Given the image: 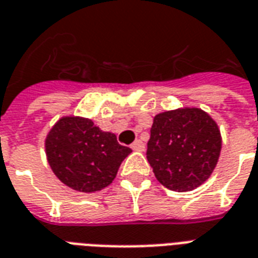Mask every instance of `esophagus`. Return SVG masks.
Masks as SVG:
<instances>
[{"label": "esophagus", "instance_id": "34e87169", "mask_svg": "<svg viewBox=\"0 0 258 258\" xmlns=\"http://www.w3.org/2000/svg\"><path fill=\"white\" fill-rule=\"evenodd\" d=\"M131 149H133L134 151H143V150H145V143H143L141 139H137V141L131 145Z\"/></svg>", "mask_w": 258, "mask_h": 258}]
</instances>
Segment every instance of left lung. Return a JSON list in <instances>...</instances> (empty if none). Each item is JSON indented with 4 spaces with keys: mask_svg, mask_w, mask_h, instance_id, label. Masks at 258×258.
Instances as JSON below:
<instances>
[{
    "mask_svg": "<svg viewBox=\"0 0 258 258\" xmlns=\"http://www.w3.org/2000/svg\"><path fill=\"white\" fill-rule=\"evenodd\" d=\"M220 151L216 121L202 109L182 108L154 117L146 155L165 187L190 191L210 176Z\"/></svg>",
    "mask_w": 258,
    "mask_h": 258,
    "instance_id": "1",
    "label": "left lung"
}]
</instances>
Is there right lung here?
Segmentation results:
<instances>
[{
  "mask_svg": "<svg viewBox=\"0 0 258 258\" xmlns=\"http://www.w3.org/2000/svg\"><path fill=\"white\" fill-rule=\"evenodd\" d=\"M46 158L62 183L83 192L108 186L131 149L83 117H62L45 141Z\"/></svg>",
  "mask_w": 258,
  "mask_h": 258,
  "instance_id": "right-lung-1",
  "label": "right lung"
}]
</instances>
